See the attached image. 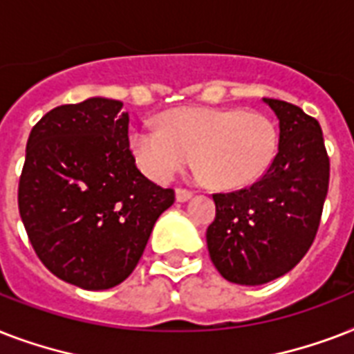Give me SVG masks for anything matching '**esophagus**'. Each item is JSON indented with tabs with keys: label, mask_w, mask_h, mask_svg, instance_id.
I'll list each match as a JSON object with an SVG mask.
<instances>
[{
	"label": "esophagus",
	"mask_w": 354,
	"mask_h": 354,
	"mask_svg": "<svg viewBox=\"0 0 354 354\" xmlns=\"http://www.w3.org/2000/svg\"><path fill=\"white\" fill-rule=\"evenodd\" d=\"M193 198V191H187V189H176V202H187V200Z\"/></svg>",
	"instance_id": "1"
}]
</instances>
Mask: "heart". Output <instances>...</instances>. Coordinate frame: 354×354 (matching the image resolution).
<instances>
[{
  "label": "heart",
  "mask_w": 354,
  "mask_h": 354,
  "mask_svg": "<svg viewBox=\"0 0 354 354\" xmlns=\"http://www.w3.org/2000/svg\"><path fill=\"white\" fill-rule=\"evenodd\" d=\"M130 149L139 169L154 182H169L194 158L216 187L257 182L279 149L275 122L261 112L239 108H180L161 118V127L136 128Z\"/></svg>",
  "instance_id": "heart-1"
}]
</instances>
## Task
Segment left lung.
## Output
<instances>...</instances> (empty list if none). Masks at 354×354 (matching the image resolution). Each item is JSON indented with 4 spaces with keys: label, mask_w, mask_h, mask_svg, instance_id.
<instances>
[{
    "label": "left lung",
    "mask_w": 354,
    "mask_h": 354,
    "mask_svg": "<svg viewBox=\"0 0 354 354\" xmlns=\"http://www.w3.org/2000/svg\"><path fill=\"white\" fill-rule=\"evenodd\" d=\"M279 119L274 163L252 187L216 193L207 250L224 279L264 285L296 266L313 244L329 189L319 122L299 106L263 99Z\"/></svg>",
    "instance_id": "obj_1"
}]
</instances>
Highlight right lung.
Here are the masks:
<instances>
[{"mask_svg": "<svg viewBox=\"0 0 354 354\" xmlns=\"http://www.w3.org/2000/svg\"><path fill=\"white\" fill-rule=\"evenodd\" d=\"M122 102L90 97L30 130L18 205L36 255L58 279L108 290L138 266L174 191L136 167Z\"/></svg>", "mask_w": 354, "mask_h": 354, "instance_id": "1", "label": "right lung"}]
</instances>
